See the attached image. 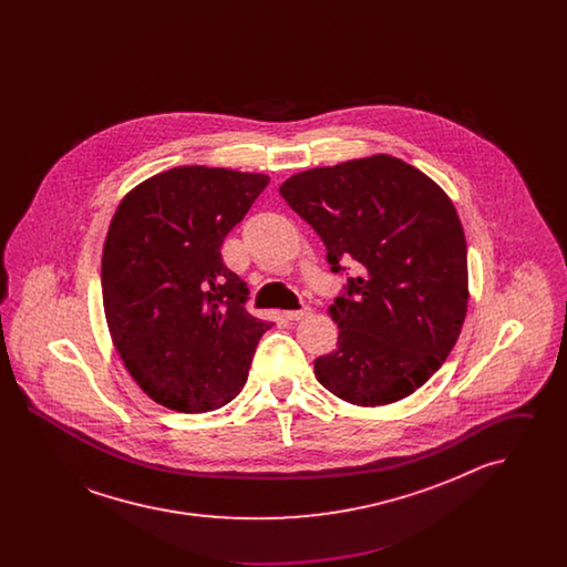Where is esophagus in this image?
I'll list each match as a JSON object with an SVG mask.
<instances>
[{
  "instance_id": "1",
  "label": "esophagus",
  "mask_w": 567,
  "mask_h": 567,
  "mask_svg": "<svg viewBox=\"0 0 567 567\" xmlns=\"http://www.w3.org/2000/svg\"><path fill=\"white\" fill-rule=\"evenodd\" d=\"M312 315V308L310 306H303L301 310H289L287 312V319L289 321H301V319H306V317H310Z\"/></svg>"
}]
</instances>
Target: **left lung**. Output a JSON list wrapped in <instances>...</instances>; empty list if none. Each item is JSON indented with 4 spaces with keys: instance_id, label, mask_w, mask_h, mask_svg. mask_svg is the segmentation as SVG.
I'll list each match as a JSON object with an SVG mask.
<instances>
[{
    "instance_id": "left-lung-1",
    "label": "left lung",
    "mask_w": 567,
    "mask_h": 567,
    "mask_svg": "<svg viewBox=\"0 0 567 567\" xmlns=\"http://www.w3.org/2000/svg\"><path fill=\"white\" fill-rule=\"evenodd\" d=\"M285 202L327 246L331 271L357 276L329 306L338 349L315 361L336 398L400 402L440 370L467 312V246L451 197L391 155L299 172Z\"/></svg>"
}]
</instances>
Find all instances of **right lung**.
Here are the masks:
<instances>
[{
    "label": "right lung",
    "instance_id": "right-lung-1",
    "mask_svg": "<svg viewBox=\"0 0 567 567\" xmlns=\"http://www.w3.org/2000/svg\"><path fill=\"white\" fill-rule=\"evenodd\" d=\"M270 176L183 165L130 190L112 216L102 296L114 349L137 386L176 412L229 404L271 323L220 246Z\"/></svg>",
    "mask_w": 567,
    "mask_h": 567
}]
</instances>
